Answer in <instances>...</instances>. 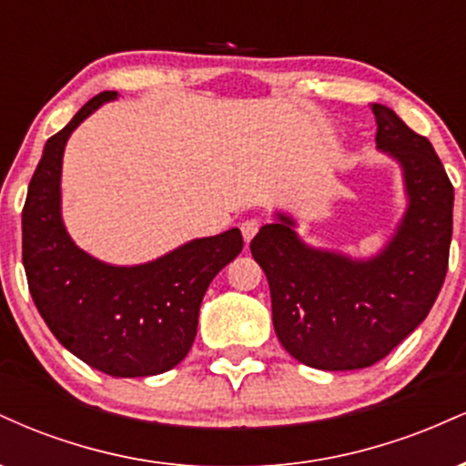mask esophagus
<instances>
[{"label":"esophagus","instance_id":"obj_1","mask_svg":"<svg viewBox=\"0 0 466 466\" xmlns=\"http://www.w3.org/2000/svg\"><path fill=\"white\" fill-rule=\"evenodd\" d=\"M260 226H263V223H260V218H245V221L240 223V232H243L245 243H249V240L256 237V232H258Z\"/></svg>","mask_w":466,"mask_h":466}]
</instances>
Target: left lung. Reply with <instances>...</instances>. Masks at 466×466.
<instances>
[{
    "instance_id": "8db88e82",
    "label": "left lung",
    "mask_w": 466,
    "mask_h": 466,
    "mask_svg": "<svg viewBox=\"0 0 466 466\" xmlns=\"http://www.w3.org/2000/svg\"><path fill=\"white\" fill-rule=\"evenodd\" d=\"M377 147L403 168L408 212L368 260L313 249L278 215L249 243L271 291L280 344L304 366L357 370L381 361L427 318L447 276L453 186L427 137L372 105Z\"/></svg>"
}]
</instances>
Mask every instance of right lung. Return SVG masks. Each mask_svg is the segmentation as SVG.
<instances>
[{
	"label": "right lung",
	"instance_id": "1",
	"mask_svg": "<svg viewBox=\"0 0 466 466\" xmlns=\"http://www.w3.org/2000/svg\"><path fill=\"white\" fill-rule=\"evenodd\" d=\"M116 92H103L46 142L21 215L30 296L66 349L111 377L162 374L188 355L212 278L243 249L240 229L195 238L147 265L100 263L74 245L61 218L67 137Z\"/></svg>",
	"mask_w": 466,
	"mask_h": 466
}]
</instances>
